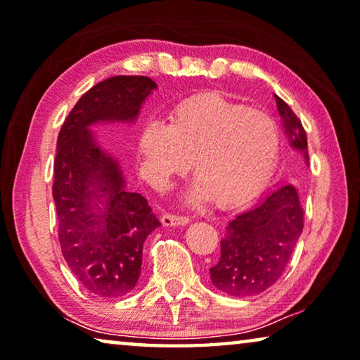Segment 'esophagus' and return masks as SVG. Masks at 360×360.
<instances>
[{
    "label": "esophagus",
    "mask_w": 360,
    "mask_h": 360,
    "mask_svg": "<svg viewBox=\"0 0 360 360\" xmlns=\"http://www.w3.org/2000/svg\"><path fill=\"white\" fill-rule=\"evenodd\" d=\"M161 220L165 226H180V225L190 224V217H186V215H176V214H169V212L162 214Z\"/></svg>",
    "instance_id": "obj_1"
}]
</instances>
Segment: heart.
I'll return each instance as SVG.
<instances>
[{"mask_svg":"<svg viewBox=\"0 0 360 360\" xmlns=\"http://www.w3.org/2000/svg\"><path fill=\"white\" fill-rule=\"evenodd\" d=\"M278 153L275 120L219 93L186 99L172 110L169 124L148 122L138 140L141 172L149 181L165 185L193 158L196 184L188 201L211 198L224 209L248 201L267 184Z\"/></svg>","mask_w":360,"mask_h":360,"instance_id":"1","label":"heart"}]
</instances>
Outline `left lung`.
<instances>
[{"mask_svg":"<svg viewBox=\"0 0 360 360\" xmlns=\"http://www.w3.org/2000/svg\"><path fill=\"white\" fill-rule=\"evenodd\" d=\"M290 146L309 162L307 136L292 109L275 95ZM304 211L296 188L276 185L256 206L229 222L220 241V259L211 267L219 291L235 297L256 296L275 285L288 265L302 233Z\"/></svg>","mask_w":360,"mask_h":360,"instance_id":"8db88e82","label":"left lung"}]
</instances>
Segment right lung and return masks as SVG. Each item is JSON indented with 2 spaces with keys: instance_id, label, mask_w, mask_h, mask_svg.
<instances>
[{
  "instance_id": "obj_1",
  "label": "right lung",
  "mask_w": 360,
  "mask_h": 360,
  "mask_svg": "<svg viewBox=\"0 0 360 360\" xmlns=\"http://www.w3.org/2000/svg\"><path fill=\"white\" fill-rule=\"evenodd\" d=\"M141 75H115L82 96L58 136L53 198L59 243L72 274L99 297L125 296L141 272L143 245L161 222L140 193L125 188L122 169L90 127L135 122L156 90Z\"/></svg>"
}]
</instances>
